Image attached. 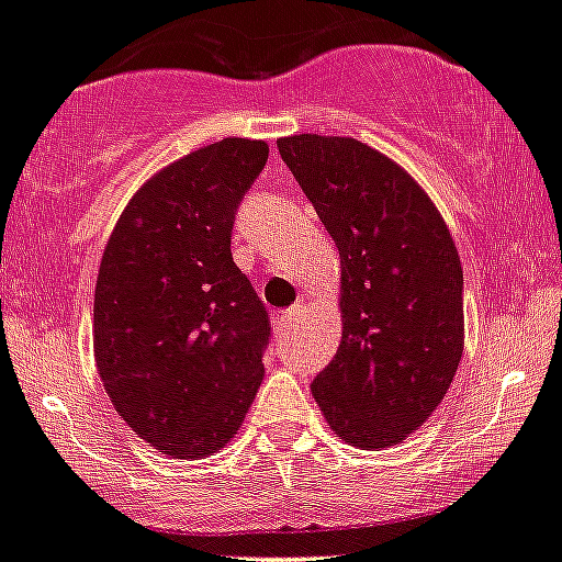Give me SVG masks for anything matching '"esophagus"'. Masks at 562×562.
Returning a JSON list of instances; mask_svg holds the SVG:
<instances>
[{"label":"esophagus","instance_id":"esophagus-1","mask_svg":"<svg viewBox=\"0 0 562 562\" xmlns=\"http://www.w3.org/2000/svg\"><path fill=\"white\" fill-rule=\"evenodd\" d=\"M300 311H303V305H292V308H286V311H276L273 322H276V325H279V327H286L289 322L297 319Z\"/></svg>","mask_w":562,"mask_h":562}]
</instances>
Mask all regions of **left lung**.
<instances>
[{
    "label": "left lung",
    "instance_id": "left-lung-1",
    "mask_svg": "<svg viewBox=\"0 0 562 562\" xmlns=\"http://www.w3.org/2000/svg\"><path fill=\"white\" fill-rule=\"evenodd\" d=\"M341 257L344 330L311 382L330 429L358 448L413 435L451 387L464 349L462 262L418 182L358 138H279Z\"/></svg>",
    "mask_w": 562,
    "mask_h": 562
}]
</instances>
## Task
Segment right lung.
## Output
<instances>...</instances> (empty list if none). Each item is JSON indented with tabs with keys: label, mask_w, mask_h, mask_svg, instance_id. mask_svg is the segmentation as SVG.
Segmentation results:
<instances>
[{
	"label": "right lung",
	"mask_w": 562,
	"mask_h": 562,
	"mask_svg": "<svg viewBox=\"0 0 562 562\" xmlns=\"http://www.w3.org/2000/svg\"><path fill=\"white\" fill-rule=\"evenodd\" d=\"M268 144L221 138L144 182L94 286V360L116 413L177 459L221 451L265 376L270 316L232 259L237 207Z\"/></svg>",
	"instance_id": "right-lung-1"
}]
</instances>
